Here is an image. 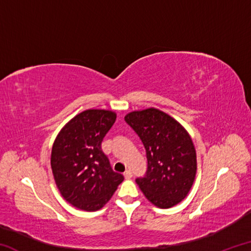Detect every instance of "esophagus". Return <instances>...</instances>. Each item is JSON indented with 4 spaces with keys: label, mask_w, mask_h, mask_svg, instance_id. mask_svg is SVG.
<instances>
[{
    "label": "esophagus",
    "mask_w": 251,
    "mask_h": 251,
    "mask_svg": "<svg viewBox=\"0 0 251 251\" xmlns=\"http://www.w3.org/2000/svg\"><path fill=\"white\" fill-rule=\"evenodd\" d=\"M124 177L126 178V179H129V178L133 177V174H131L130 171H126V172L124 173Z\"/></svg>",
    "instance_id": "esophagus-1"
}]
</instances>
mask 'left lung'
Segmentation results:
<instances>
[{
  "instance_id": "obj_1",
  "label": "left lung",
  "mask_w": 251,
  "mask_h": 251,
  "mask_svg": "<svg viewBox=\"0 0 251 251\" xmlns=\"http://www.w3.org/2000/svg\"><path fill=\"white\" fill-rule=\"evenodd\" d=\"M125 121L146 150V176L136 179L143 194L163 209L179 203L188 195L197 172L196 150L188 131L154 107L130 112Z\"/></svg>"
}]
</instances>
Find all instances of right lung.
<instances>
[{"instance_id": "obj_1", "label": "right lung", "mask_w": 251, "mask_h": 251, "mask_svg": "<svg viewBox=\"0 0 251 251\" xmlns=\"http://www.w3.org/2000/svg\"><path fill=\"white\" fill-rule=\"evenodd\" d=\"M115 121L113 110L86 109L66 123L55 138L50 154L55 184L63 198L78 209H100L124 180L100 147Z\"/></svg>"}]
</instances>
